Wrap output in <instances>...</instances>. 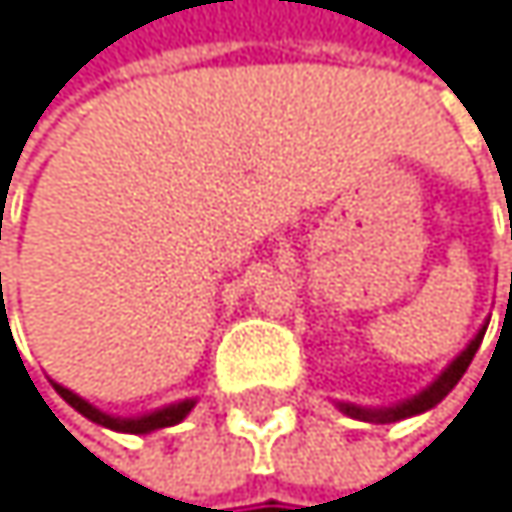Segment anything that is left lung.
Masks as SVG:
<instances>
[{
  "mask_svg": "<svg viewBox=\"0 0 512 512\" xmlns=\"http://www.w3.org/2000/svg\"><path fill=\"white\" fill-rule=\"evenodd\" d=\"M483 334H486V327L470 340V346L425 388V391H419L416 397H410V400H404V404H394V407H382V410H364V407H355V404H340V410L346 413V416H352V419H361V422H373V425H388V422H400V419H410V416H419V413H425V410H431V407H437L440 400L458 385V379L464 376V370L470 367V361H473V355H477V349H480V343H483Z\"/></svg>",
  "mask_w": 512,
  "mask_h": 512,
  "instance_id": "1",
  "label": "left lung"
}]
</instances>
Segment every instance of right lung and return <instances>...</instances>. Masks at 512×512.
I'll use <instances>...</instances> for the list:
<instances>
[{
	"label": "right lung",
	"instance_id": "1",
	"mask_svg": "<svg viewBox=\"0 0 512 512\" xmlns=\"http://www.w3.org/2000/svg\"><path fill=\"white\" fill-rule=\"evenodd\" d=\"M54 388H57V394L66 400V404H72V407H75L81 416H87L90 422L105 425V428H112V431H127V434H148V431H157V428L178 425L181 419H185V416L194 410V400H181V404H169V407L154 410V413H148V416H136V419H115V416H105V413H99L96 407H90L87 400H81V397H78V394H72L69 388H63V385H57V382H54Z\"/></svg>",
	"mask_w": 512,
	"mask_h": 512
}]
</instances>
